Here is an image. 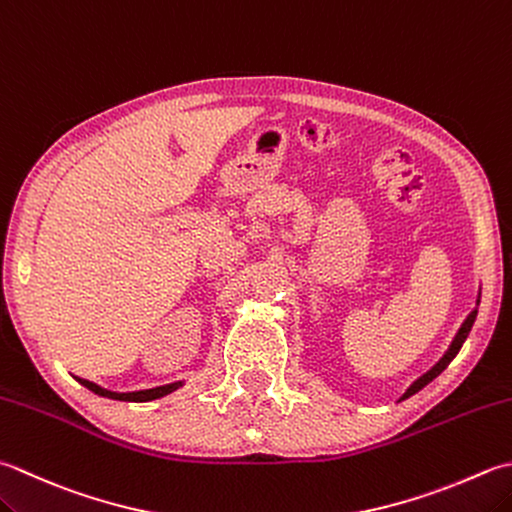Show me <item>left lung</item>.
Returning <instances> with one entry per match:
<instances>
[{"label":"left lung","instance_id":"obj_1","mask_svg":"<svg viewBox=\"0 0 512 512\" xmlns=\"http://www.w3.org/2000/svg\"><path fill=\"white\" fill-rule=\"evenodd\" d=\"M479 297H482V290H479V295H477V306H479ZM475 317H477V308H473L470 310V315L464 319V324L459 326V330H457V335L453 337V342H450V346H448V350L446 353L439 357V362L430 368V370H426L424 375H419L413 384H410L408 388H406V393L399 397V402H402V399H408L410 395H415V393H419V390H422L424 386H428L430 382H433V379L442 373V370L453 362L455 359V355L459 353V348L464 346V342H466V337H468V333H470V328H473V324H475Z\"/></svg>","mask_w":512,"mask_h":512}]
</instances>
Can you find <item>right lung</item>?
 Returning a JSON list of instances; mask_svg holds the SVG:
<instances>
[{
	"mask_svg": "<svg viewBox=\"0 0 512 512\" xmlns=\"http://www.w3.org/2000/svg\"><path fill=\"white\" fill-rule=\"evenodd\" d=\"M75 379L82 386H86L88 390H93L95 395L108 397V399H117V402H153V399L166 397L170 393H175L177 388L184 386V382H173V384H164V386H155V388H146V390H133V393H115V390L102 388V386L95 384V382H88V379H82V377H75Z\"/></svg>",
	"mask_w": 512,
	"mask_h": 512,
	"instance_id": "1",
	"label": "right lung"
}]
</instances>
